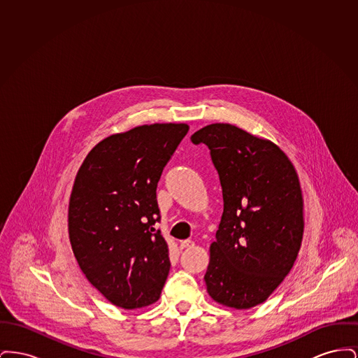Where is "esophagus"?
Here are the masks:
<instances>
[{
    "label": "esophagus",
    "mask_w": 358,
    "mask_h": 358,
    "mask_svg": "<svg viewBox=\"0 0 358 358\" xmlns=\"http://www.w3.org/2000/svg\"><path fill=\"white\" fill-rule=\"evenodd\" d=\"M193 245H194V243H193L192 240H182V241L180 243V248H181V250L190 248V247H193Z\"/></svg>",
    "instance_id": "esophagus-1"
}]
</instances>
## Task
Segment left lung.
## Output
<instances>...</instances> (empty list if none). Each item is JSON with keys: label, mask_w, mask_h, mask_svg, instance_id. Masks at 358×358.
<instances>
[{"label": "left lung", "mask_w": 358, "mask_h": 358, "mask_svg": "<svg viewBox=\"0 0 358 358\" xmlns=\"http://www.w3.org/2000/svg\"><path fill=\"white\" fill-rule=\"evenodd\" d=\"M219 173L224 212L209 248L206 291L222 306L267 301L294 266L303 238V197L289 157L273 142L229 123L190 136Z\"/></svg>", "instance_id": "left-lung-1"}]
</instances>
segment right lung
<instances>
[{
	"instance_id": "1",
	"label": "right lung",
	"mask_w": 358,
	"mask_h": 358,
	"mask_svg": "<svg viewBox=\"0 0 358 358\" xmlns=\"http://www.w3.org/2000/svg\"><path fill=\"white\" fill-rule=\"evenodd\" d=\"M187 123H154L113 134L87 154L69 205L73 255L88 282L115 306L159 299L171 270L159 231L157 184L187 136Z\"/></svg>"
}]
</instances>
